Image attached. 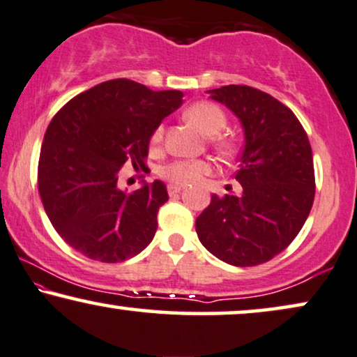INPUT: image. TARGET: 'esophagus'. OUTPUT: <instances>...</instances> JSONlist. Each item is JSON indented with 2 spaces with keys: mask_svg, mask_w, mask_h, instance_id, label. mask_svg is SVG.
Segmentation results:
<instances>
[{
  "mask_svg": "<svg viewBox=\"0 0 357 357\" xmlns=\"http://www.w3.org/2000/svg\"><path fill=\"white\" fill-rule=\"evenodd\" d=\"M181 191H183V186H179V184H169V186H168V192H169L171 197L178 196V194Z\"/></svg>",
  "mask_w": 357,
  "mask_h": 357,
  "instance_id": "34e87169",
  "label": "esophagus"
}]
</instances>
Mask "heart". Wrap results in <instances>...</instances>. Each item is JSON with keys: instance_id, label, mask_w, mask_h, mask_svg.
<instances>
[{"instance_id": "heart-1", "label": "heart", "mask_w": 357, "mask_h": 357, "mask_svg": "<svg viewBox=\"0 0 357 357\" xmlns=\"http://www.w3.org/2000/svg\"><path fill=\"white\" fill-rule=\"evenodd\" d=\"M186 119L207 137L218 135L227 126V117L222 109L215 106V104L206 101L197 102L194 104L192 107H189L186 111ZM161 139H163V127H158V129L155 130L153 137H151V144L158 145ZM217 145L222 151H230V144L225 140H218ZM208 168H211V166H208L207 161L184 160L169 165L168 168L165 169L163 174L169 179V181L179 184H194L201 179L202 174L207 173Z\"/></svg>"}]
</instances>
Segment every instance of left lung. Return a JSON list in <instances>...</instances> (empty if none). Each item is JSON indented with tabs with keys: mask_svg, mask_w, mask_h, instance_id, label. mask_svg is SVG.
Listing matches in <instances>:
<instances>
[{
	"mask_svg": "<svg viewBox=\"0 0 357 357\" xmlns=\"http://www.w3.org/2000/svg\"><path fill=\"white\" fill-rule=\"evenodd\" d=\"M213 101L238 117L245 134L235 179L240 196L213 194L196 218L207 251L231 266L273 259L296 238L315 197L312 146L291 109L256 88L208 89Z\"/></svg>",
	"mask_w": 357,
	"mask_h": 357,
	"instance_id": "obj_1",
	"label": "left lung"
}]
</instances>
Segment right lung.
Here are the masks:
<instances>
[{"label":"right lung","mask_w":357,"mask_h":357,"mask_svg":"<svg viewBox=\"0 0 357 357\" xmlns=\"http://www.w3.org/2000/svg\"><path fill=\"white\" fill-rule=\"evenodd\" d=\"M183 104L176 89L151 91L119 78L88 89L52 119L39 158V194L52 225L79 253L102 263L134 258L153 240L168 201L163 181L119 188L126 163L144 168L151 135Z\"/></svg>","instance_id":"1"}]
</instances>
